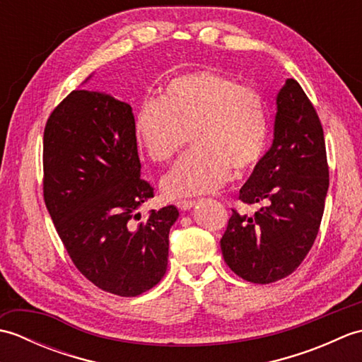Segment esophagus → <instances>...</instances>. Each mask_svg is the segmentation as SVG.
<instances>
[{
	"label": "esophagus",
	"mask_w": 362,
	"mask_h": 362,
	"mask_svg": "<svg viewBox=\"0 0 362 362\" xmlns=\"http://www.w3.org/2000/svg\"><path fill=\"white\" fill-rule=\"evenodd\" d=\"M194 205H196V201H187V199H182V201L177 202V209L182 211H187L189 209H193Z\"/></svg>",
	"instance_id": "1"
}]
</instances>
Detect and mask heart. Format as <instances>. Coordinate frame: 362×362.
<instances>
[{"label":"heart","mask_w":362,"mask_h":362,"mask_svg":"<svg viewBox=\"0 0 362 362\" xmlns=\"http://www.w3.org/2000/svg\"><path fill=\"white\" fill-rule=\"evenodd\" d=\"M134 134L153 163H168L189 140L185 156L161 180L169 197L210 193L258 166L264 156L269 117L257 90L213 70L175 76L160 99L146 98L134 115Z\"/></svg>","instance_id":"heart-1"}]
</instances>
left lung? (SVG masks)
I'll use <instances>...</instances> for the list:
<instances>
[{"label": "left lung", "mask_w": 362, "mask_h": 362, "mask_svg": "<svg viewBox=\"0 0 362 362\" xmlns=\"http://www.w3.org/2000/svg\"><path fill=\"white\" fill-rule=\"evenodd\" d=\"M328 175L317 112L288 79L276 96L274 143L240 189V201L259 210L252 216L233 210L221 238L222 257L238 276L267 284L296 271L316 241Z\"/></svg>", "instance_id": "left-lung-1"}]
</instances>
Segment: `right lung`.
I'll return each instance as SVG.
<instances>
[{"label":"right lung","mask_w":362,"mask_h":362,"mask_svg":"<svg viewBox=\"0 0 362 362\" xmlns=\"http://www.w3.org/2000/svg\"><path fill=\"white\" fill-rule=\"evenodd\" d=\"M132 107L73 90L43 134V199L78 271L99 289L135 297L163 279L174 205L135 210L153 197L141 179Z\"/></svg>","instance_id":"obj_1"}]
</instances>
